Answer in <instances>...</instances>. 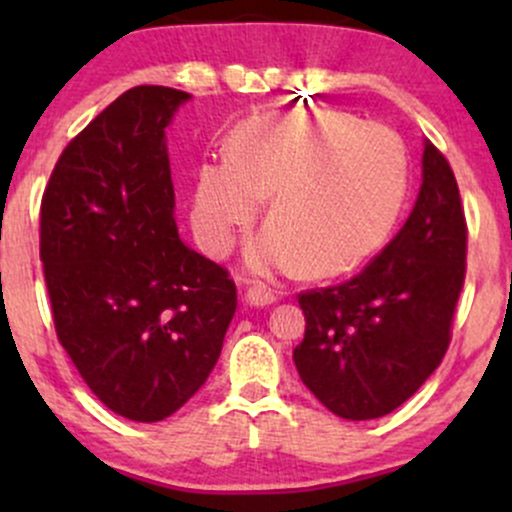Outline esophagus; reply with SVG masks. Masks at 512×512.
Masks as SVG:
<instances>
[{
  "mask_svg": "<svg viewBox=\"0 0 512 512\" xmlns=\"http://www.w3.org/2000/svg\"><path fill=\"white\" fill-rule=\"evenodd\" d=\"M274 301V291L267 289V286H252V289L245 293V303L255 305V308H264V305H272Z\"/></svg>",
  "mask_w": 512,
  "mask_h": 512,
  "instance_id": "1",
  "label": "esophagus"
}]
</instances>
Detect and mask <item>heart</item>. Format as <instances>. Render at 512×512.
<instances>
[{"mask_svg": "<svg viewBox=\"0 0 512 512\" xmlns=\"http://www.w3.org/2000/svg\"><path fill=\"white\" fill-rule=\"evenodd\" d=\"M226 154L197 168L192 226L209 255L226 257L257 202H267L269 233L248 252L255 274L351 272L385 243L407 197V156L395 134L334 110L252 120Z\"/></svg>", "mask_w": 512, "mask_h": 512, "instance_id": "obj_1", "label": "heart"}]
</instances>
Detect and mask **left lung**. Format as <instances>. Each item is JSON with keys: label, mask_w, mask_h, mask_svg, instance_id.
Returning <instances> with one entry per match:
<instances>
[{"label": "left lung", "mask_w": 512, "mask_h": 512, "mask_svg": "<svg viewBox=\"0 0 512 512\" xmlns=\"http://www.w3.org/2000/svg\"><path fill=\"white\" fill-rule=\"evenodd\" d=\"M421 190L407 223L344 284L298 293L303 385L332 414L380 419L426 383L450 344L467 269V221L450 163L424 142Z\"/></svg>", "instance_id": "8db88e82"}]
</instances>
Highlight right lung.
<instances>
[{"instance_id":"right-lung-1","label":"right lung","mask_w":512,"mask_h":512,"mask_svg":"<svg viewBox=\"0 0 512 512\" xmlns=\"http://www.w3.org/2000/svg\"><path fill=\"white\" fill-rule=\"evenodd\" d=\"M185 101L129 88L67 144L40 204L57 339L93 395L142 424L207 383L238 305L226 269L175 226L166 127Z\"/></svg>"}]
</instances>
